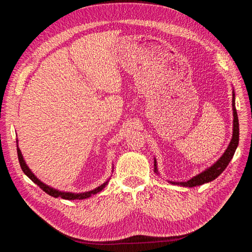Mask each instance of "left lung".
Listing matches in <instances>:
<instances>
[{
	"label": "left lung",
	"mask_w": 252,
	"mask_h": 252,
	"mask_svg": "<svg viewBox=\"0 0 252 252\" xmlns=\"http://www.w3.org/2000/svg\"><path fill=\"white\" fill-rule=\"evenodd\" d=\"M234 91L232 94V110H233V133H232V139L228 145V147L226 151L223 154V156L220 157L218 161L213 164L209 168L206 169L205 171L201 172L200 174L195 175L192 179H190L187 182H170L173 185H180V186H184V187H194V186H200L205 184V183L211 182L213 180H216L219 175L222 173L226 167L229 164L231 161V158H233V155L235 152L236 147L239 145V134H240V129H239V119H238V113H236L235 109V103H234ZM155 172H158L157 168V162L155 158Z\"/></svg>",
	"instance_id": "1"
}]
</instances>
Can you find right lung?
<instances>
[{
	"label": "right lung",
	"mask_w": 252,
	"mask_h": 252,
	"mask_svg": "<svg viewBox=\"0 0 252 252\" xmlns=\"http://www.w3.org/2000/svg\"><path fill=\"white\" fill-rule=\"evenodd\" d=\"M17 150H18V158H19V162H20V165H21V168L23 170V172H24L27 177L32 180L33 183H35V184L39 186L43 191L46 192L47 194L53 196V197H62V199H65V200H84V199H87V197L91 196L93 194H95L97 192H100L101 190H103V188L107 185L108 181L104 183L103 185L98 186L97 188L91 190V191H87V192H83V193H72V192H63V191H59V190L57 189H53L49 186H47L46 184H44L43 182H41L39 179H37L35 175L32 172V170H30L28 168V166L26 165L24 158H23V156L21 154V150L18 146V141H17Z\"/></svg>",
	"instance_id": "obj_1"
}]
</instances>
